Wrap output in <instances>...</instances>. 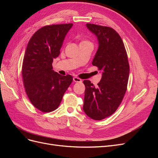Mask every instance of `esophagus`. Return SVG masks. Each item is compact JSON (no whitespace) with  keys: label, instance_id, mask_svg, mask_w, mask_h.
I'll return each instance as SVG.
<instances>
[{"label":"esophagus","instance_id":"obj_1","mask_svg":"<svg viewBox=\"0 0 158 158\" xmlns=\"http://www.w3.org/2000/svg\"><path fill=\"white\" fill-rule=\"evenodd\" d=\"M73 81L74 82H82V80L78 77H76V76L73 78Z\"/></svg>","mask_w":158,"mask_h":158}]
</instances>
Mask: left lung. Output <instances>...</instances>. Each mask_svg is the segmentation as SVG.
I'll return each mask as SVG.
<instances>
[{
	"instance_id": "left-lung-1",
	"label": "left lung",
	"mask_w": 158,
	"mask_h": 158,
	"mask_svg": "<svg viewBox=\"0 0 158 158\" xmlns=\"http://www.w3.org/2000/svg\"><path fill=\"white\" fill-rule=\"evenodd\" d=\"M88 29L97 37L98 49L92 64L102 71V79L94 86L84 80L85 89L83 110L96 121L116 111L125 94L129 76L127 51L118 33L113 28L87 23Z\"/></svg>"
}]
</instances>
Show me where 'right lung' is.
<instances>
[{"label": "right lung", "instance_id": "add662e5", "mask_svg": "<svg viewBox=\"0 0 158 158\" xmlns=\"http://www.w3.org/2000/svg\"><path fill=\"white\" fill-rule=\"evenodd\" d=\"M73 26L66 23L43 27L32 35L27 45L22 69L23 85L33 106L42 112L58 108L73 82V76H62L52 66Z\"/></svg>", "mask_w": 158, "mask_h": 158}]
</instances>
